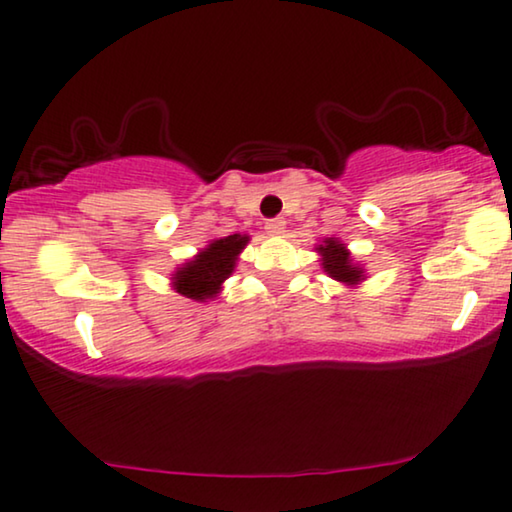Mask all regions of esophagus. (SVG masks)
Masks as SVG:
<instances>
[{"mask_svg": "<svg viewBox=\"0 0 512 512\" xmlns=\"http://www.w3.org/2000/svg\"><path fill=\"white\" fill-rule=\"evenodd\" d=\"M264 229H267V234L271 236H281L285 231V220L283 217H271V220H267V224H264Z\"/></svg>", "mask_w": 512, "mask_h": 512, "instance_id": "1", "label": "esophagus"}]
</instances>
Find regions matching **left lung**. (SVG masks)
Returning <instances> with one entry per match:
<instances>
[{
	"label": "left lung",
	"instance_id": "left-lung-1",
	"mask_svg": "<svg viewBox=\"0 0 512 512\" xmlns=\"http://www.w3.org/2000/svg\"><path fill=\"white\" fill-rule=\"evenodd\" d=\"M320 255H323V269L330 274L335 281L342 283H358L363 278V269H358L356 264L351 262L349 252H346L344 243L330 241L327 238L325 245H320Z\"/></svg>",
	"mask_w": 512,
	"mask_h": 512
}]
</instances>
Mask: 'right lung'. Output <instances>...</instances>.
Instances as JSON below:
<instances>
[{"mask_svg":"<svg viewBox=\"0 0 512 512\" xmlns=\"http://www.w3.org/2000/svg\"><path fill=\"white\" fill-rule=\"evenodd\" d=\"M245 243H248V236L238 234L210 243L192 262L177 269V274L173 276L175 290L189 299H199V302L217 295L220 285L234 271L236 255L243 250Z\"/></svg>","mask_w":512,"mask_h":512,"instance_id":"right-lung-1","label":"right lung"}]
</instances>
